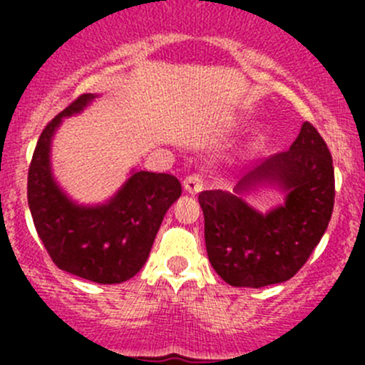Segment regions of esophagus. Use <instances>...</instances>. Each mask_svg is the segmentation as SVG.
Instances as JSON below:
<instances>
[{
	"label": "esophagus",
	"mask_w": 365,
	"mask_h": 365,
	"mask_svg": "<svg viewBox=\"0 0 365 365\" xmlns=\"http://www.w3.org/2000/svg\"><path fill=\"white\" fill-rule=\"evenodd\" d=\"M183 189L187 190V194L196 196V194H200L201 190H203V178H201L200 175L187 176V178L183 180Z\"/></svg>",
	"instance_id": "obj_1"
}]
</instances>
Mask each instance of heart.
Returning <instances> with one entry per match:
<instances>
[{
	"label": "heart",
	"instance_id": "1",
	"mask_svg": "<svg viewBox=\"0 0 365 365\" xmlns=\"http://www.w3.org/2000/svg\"><path fill=\"white\" fill-rule=\"evenodd\" d=\"M264 143H267V134H264V132H261V130H256L251 135V139H249L247 152H257V150L263 148Z\"/></svg>",
	"mask_w": 365,
	"mask_h": 365
}]
</instances>
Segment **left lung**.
Instances as JSON below:
<instances>
[{
  "label": "left lung",
  "instance_id": "obj_1",
  "mask_svg": "<svg viewBox=\"0 0 365 365\" xmlns=\"http://www.w3.org/2000/svg\"><path fill=\"white\" fill-rule=\"evenodd\" d=\"M263 186L285 194L281 205L264 214L243 200ZM334 196L332 157L319 132L304 121L288 152L261 162L233 192L200 194L213 270L237 288H263L292 279L327 231Z\"/></svg>",
  "mask_w": 365,
  "mask_h": 365
}]
</instances>
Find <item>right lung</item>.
<instances>
[{
	"instance_id": "add662e5",
	"label": "right lung",
	"mask_w": 365,
	"mask_h": 365,
	"mask_svg": "<svg viewBox=\"0 0 365 365\" xmlns=\"http://www.w3.org/2000/svg\"><path fill=\"white\" fill-rule=\"evenodd\" d=\"M98 97L81 95L43 128L29 165L28 205L36 233L58 268L98 284H120L146 263L182 185L173 175L132 169L104 203L81 205L61 189L51 164L54 134L63 118L83 113Z\"/></svg>"
}]
</instances>
